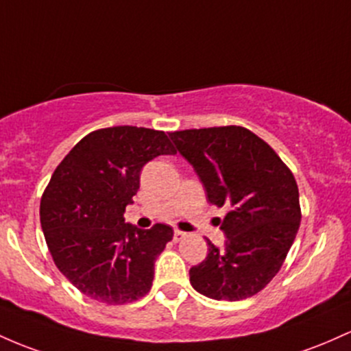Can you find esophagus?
<instances>
[{
	"label": "esophagus",
	"mask_w": 351,
	"mask_h": 351,
	"mask_svg": "<svg viewBox=\"0 0 351 351\" xmlns=\"http://www.w3.org/2000/svg\"><path fill=\"white\" fill-rule=\"evenodd\" d=\"M184 238H186V233L180 232V230H176L175 234H173V240L175 241H182V240H184Z\"/></svg>",
	"instance_id": "34e87169"
}]
</instances>
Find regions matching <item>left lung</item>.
Instances as JSON below:
<instances>
[{"mask_svg":"<svg viewBox=\"0 0 351 351\" xmlns=\"http://www.w3.org/2000/svg\"><path fill=\"white\" fill-rule=\"evenodd\" d=\"M193 165L208 202L232 210L219 228L225 248L206 240L208 256L190 269L191 287L213 300L250 298L280 271L302 219L298 184L267 141L243 126L169 133Z\"/></svg>","mask_w":351,"mask_h":351,"instance_id":"1","label":"left lung"}]
</instances>
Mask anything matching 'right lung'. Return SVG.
Wrapping results in <instances>:
<instances>
[{"label": "right lung", "mask_w": 351, "mask_h": 351, "mask_svg": "<svg viewBox=\"0 0 351 351\" xmlns=\"http://www.w3.org/2000/svg\"><path fill=\"white\" fill-rule=\"evenodd\" d=\"M175 153L165 132L113 126L86 134L56 167L41 196V228L58 269L83 295L125 305L149 291L173 228L140 230L123 213L140 188L141 168Z\"/></svg>", "instance_id": "1"}]
</instances>
